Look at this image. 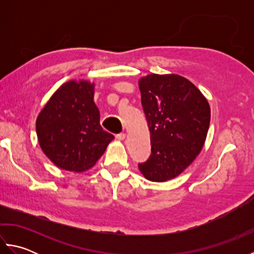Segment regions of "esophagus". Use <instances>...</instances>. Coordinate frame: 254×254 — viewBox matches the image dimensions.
I'll return each mask as SVG.
<instances>
[{
  "mask_svg": "<svg viewBox=\"0 0 254 254\" xmlns=\"http://www.w3.org/2000/svg\"><path fill=\"white\" fill-rule=\"evenodd\" d=\"M116 137L118 139H120V141H123V139L126 138V133H119V134H117Z\"/></svg>",
  "mask_w": 254,
  "mask_h": 254,
  "instance_id": "34e87169",
  "label": "esophagus"
}]
</instances>
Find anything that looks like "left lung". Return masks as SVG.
Instances as JSON below:
<instances>
[{
    "instance_id": "left-lung-1",
    "label": "left lung",
    "mask_w": 254,
    "mask_h": 254,
    "mask_svg": "<svg viewBox=\"0 0 254 254\" xmlns=\"http://www.w3.org/2000/svg\"><path fill=\"white\" fill-rule=\"evenodd\" d=\"M150 132L152 153L138 168L146 179L165 182L179 176L201 152L210 109L190 80L176 74H150L138 82Z\"/></svg>"
}]
</instances>
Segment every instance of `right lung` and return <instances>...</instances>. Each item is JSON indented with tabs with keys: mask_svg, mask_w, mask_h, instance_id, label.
Returning a JSON list of instances; mask_svg holds the SVG:
<instances>
[{
	"mask_svg": "<svg viewBox=\"0 0 254 254\" xmlns=\"http://www.w3.org/2000/svg\"><path fill=\"white\" fill-rule=\"evenodd\" d=\"M94 102V84L69 80L48 101L37 118L40 147L59 168L85 171L91 168L115 136L100 126Z\"/></svg>",
	"mask_w": 254,
	"mask_h": 254,
	"instance_id": "add662e5",
	"label": "right lung"
}]
</instances>
